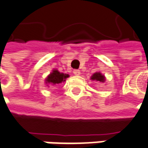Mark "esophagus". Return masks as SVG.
<instances>
[{
    "label": "esophagus",
    "instance_id": "obj_1",
    "mask_svg": "<svg viewBox=\"0 0 148 148\" xmlns=\"http://www.w3.org/2000/svg\"><path fill=\"white\" fill-rule=\"evenodd\" d=\"M74 75H77V76L79 75V74H80V70H79V69H74Z\"/></svg>",
    "mask_w": 148,
    "mask_h": 148
}]
</instances>
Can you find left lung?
I'll list each match as a JSON object with an SVG mask.
<instances>
[{
  "instance_id": "8db88e82",
  "label": "left lung",
  "mask_w": 148,
  "mask_h": 148,
  "mask_svg": "<svg viewBox=\"0 0 148 148\" xmlns=\"http://www.w3.org/2000/svg\"><path fill=\"white\" fill-rule=\"evenodd\" d=\"M90 79H91L92 80H95V81H98V82H101V83H104L105 82V80H106L105 76H104L102 74H100V72H96V73H95V74L92 75Z\"/></svg>"
}]
</instances>
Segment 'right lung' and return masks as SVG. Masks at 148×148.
Returning a JSON list of instances; mask_svg holds the SVG:
<instances>
[{
	"instance_id": "add662e5",
	"label": "right lung",
	"mask_w": 148,
	"mask_h": 148,
	"mask_svg": "<svg viewBox=\"0 0 148 148\" xmlns=\"http://www.w3.org/2000/svg\"><path fill=\"white\" fill-rule=\"evenodd\" d=\"M69 77V75L67 74H64V73H60L58 70L57 69H53L52 73L47 77V79H45V82L48 84H52V85H56L60 83L64 82L65 79Z\"/></svg>"
}]
</instances>
